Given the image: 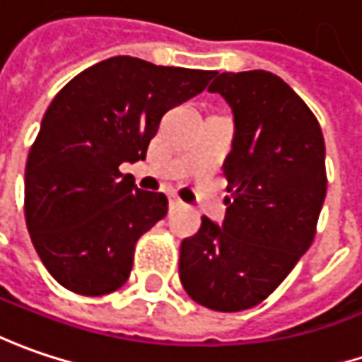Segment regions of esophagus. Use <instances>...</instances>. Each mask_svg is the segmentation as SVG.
Listing matches in <instances>:
<instances>
[{
	"label": "esophagus",
	"mask_w": 362,
	"mask_h": 362,
	"mask_svg": "<svg viewBox=\"0 0 362 362\" xmlns=\"http://www.w3.org/2000/svg\"><path fill=\"white\" fill-rule=\"evenodd\" d=\"M170 209H180V206H184V202H182L180 197H176V194H170Z\"/></svg>",
	"instance_id": "esophagus-1"
}]
</instances>
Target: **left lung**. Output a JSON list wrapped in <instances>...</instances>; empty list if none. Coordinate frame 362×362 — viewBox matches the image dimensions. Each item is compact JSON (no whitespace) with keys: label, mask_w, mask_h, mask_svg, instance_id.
Returning a JSON list of instances; mask_svg holds the SVG:
<instances>
[{"label":"left lung","mask_w":362,"mask_h":362,"mask_svg":"<svg viewBox=\"0 0 362 362\" xmlns=\"http://www.w3.org/2000/svg\"><path fill=\"white\" fill-rule=\"evenodd\" d=\"M233 111L223 225L202 216L180 245L186 293L216 312L257 306L310 249L326 198L322 129L288 83L267 71L223 72L209 87Z\"/></svg>","instance_id":"8db88e82"}]
</instances>
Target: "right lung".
Wrapping results in <instances>:
<instances>
[{
    "label": "right lung",
    "instance_id": "obj_1",
    "mask_svg": "<svg viewBox=\"0 0 362 362\" xmlns=\"http://www.w3.org/2000/svg\"><path fill=\"white\" fill-rule=\"evenodd\" d=\"M214 71L113 56L76 74L46 109L25 162V225L40 259L81 296L119 290L137 239L168 212L164 192L119 165L146 158L165 111L202 93Z\"/></svg>",
    "mask_w": 362,
    "mask_h": 362
}]
</instances>
